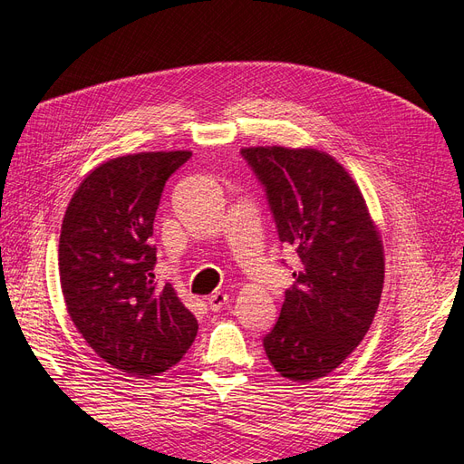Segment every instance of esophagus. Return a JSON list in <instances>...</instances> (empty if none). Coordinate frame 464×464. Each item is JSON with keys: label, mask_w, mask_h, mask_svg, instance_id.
<instances>
[{"label": "esophagus", "mask_w": 464, "mask_h": 464, "mask_svg": "<svg viewBox=\"0 0 464 464\" xmlns=\"http://www.w3.org/2000/svg\"><path fill=\"white\" fill-rule=\"evenodd\" d=\"M228 300H230V296H228L227 292H213V294H210V296L207 298V304H208V307H210V310H213V312H220L222 307L228 304Z\"/></svg>", "instance_id": "obj_1"}]
</instances>
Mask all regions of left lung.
I'll list each match as a JSON object with an SVG mask.
<instances>
[{
	"label": "left lung",
	"instance_id": "8db88e82",
	"mask_svg": "<svg viewBox=\"0 0 464 464\" xmlns=\"http://www.w3.org/2000/svg\"><path fill=\"white\" fill-rule=\"evenodd\" d=\"M263 184L278 240L300 257L280 317L263 336L273 368L290 382L325 377L370 331L385 259L356 181L317 149L246 147Z\"/></svg>",
	"mask_w": 464,
	"mask_h": 464
}]
</instances>
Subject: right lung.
Here are the masks:
<instances>
[{
	"instance_id": "add662e5",
	"label": "right lung",
	"mask_w": 464,
	"mask_h": 464,
	"mask_svg": "<svg viewBox=\"0 0 464 464\" xmlns=\"http://www.w3.org/2000/svg\"><path fill=\"white\" fill-rule=\"evenodd\" d=\"M189 150L110 159L81 181L60 234V283L67 314L94 353L137 377L181 360L198 319L170 283L154 280V215L166 179Z\"/></svg>"
}]
</instances>
